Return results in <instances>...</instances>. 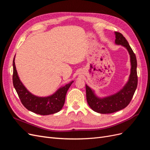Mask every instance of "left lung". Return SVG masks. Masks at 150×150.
Here are the masks:
<instances>
[{
  "mask_svg": "<svg viewBox=\"0 0 150 150\" xmlns=\"http://www.w3.org/2000/svg\"><path fill=\"white\" fill-rule=\"evenodd\" d=\"M115 43L126 47L130 55L131 73L129 80L119 92L103 98H99L94 94L93 91L86 84V99L90 108L95 112L101 114H110L125 108L129 104L137 88V61L135 54L128 42L122 34L115 32Z\"/></svg>",
  "mask_w": 150,
  "mask_h": 150,
  "instance_id": "8db88e82",
  "label": "left lung"
}]
</instances>
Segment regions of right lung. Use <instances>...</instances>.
Returning <instances> with one entry per match:
<instances>
[{"label": "right lung", "mask_w": 150, "mask_h": 150, "mask_svg": "<svg viewBox=\"0 0 150 150\" xmlns=\"http://www.w3.org/2000/svg\"><path fill=\"white\" fill-rule=\"evenodd\" d=\"M13 60V84L20 100L28 110L40 115H52L59 111L64 104L66 95L73 81L59 89L51 96L38 97L31 94L27 89L17 74L14 62Z\"/></svg>", "instance_id": "right-lung-1"}]
</instances>
